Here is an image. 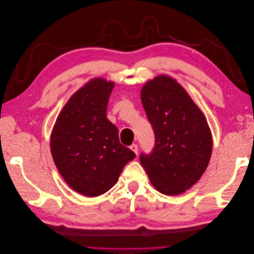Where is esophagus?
I'll list each match as a JSON object with an SVG mask.
<instances>
[{"instance_id":"obj_1","label":"esophagus","mask_w":254,"mask_h":254,"mask_svg":"<svg viewBox=\"0 0 254 254\" xmlns=\"http://www.w3.org/2000/svg\"><path fill=\"white\" fill-rule=\"evenodd\" d=\"M130 149H131L135 153V155H137V150H139V147H137L136 144H132L131 146H130Z\"/></svg>"}]
</instances>
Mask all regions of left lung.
<instances>
[{
    "label": "left lung",
    "instance_id": "left-lung-1",
    "mask_svg": "<svg viewBox=\"0 0 254 254\" xmlns=\"http://www.w3.org/2000/svg\"><path fill=\"white\" fill-rule=\"evenodd\" d=\"M155 133L150 153L140 161L160 193L178 195L193 187L210 162L212 135L203 113L175 79L161 75L141 91Z\"/></svg>",
    "mask_w": 254,
    "mask_h": 254
}]
</instances>
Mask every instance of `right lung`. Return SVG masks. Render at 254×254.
Here are the masks:
<instances>
[{"instance_id":"right-lung-1","label":"right lung","mask_w":254,"mask_h":254,"mask_svg":"<svg viewBox=\"0 0 254 254\" xmlns=\"http://www.w3.org/2000/svg\"><path fill=\"white\" fill-rule=\"evenodd\" d=\"M114 83L90 80L68 99L51 136V151L60 175L74 190L96 197L108 191L135 153L119 139L106 117Z\"/></svg>"}]
</instances>
